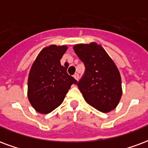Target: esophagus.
Segmentation results:
<instances>
[{
	"label": "esophagus",
	"instance_id": "34e87169",
	"mask_svg": "<svg viewBox=\"0 0 148 148\" xmlns=\"http://www.w3.org/2000/svg\"><path fill=\"white\" fill-rule=\"evenodd\" d=\"M74 77L77 81V80H78V77H79V75H78V74H77V73H76V74H74Z\"/></svg>",
	"mask_w": 148,
	"mask_h": 148
}]
</instances>
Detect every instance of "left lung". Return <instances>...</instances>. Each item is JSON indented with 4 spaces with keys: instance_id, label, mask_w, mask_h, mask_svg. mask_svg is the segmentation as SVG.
Listing matches in <instances>:
<instances>
[{
    "instance_id": "left-lung-1",
    "label": "left lung",
    "mask_w": 148,
    "mask_h": 148,
    "mask_svg": "<svg viewBox=\"0 0 148 148\" xmlns=\"http://www.w3.org/2000/svg\"><path fill=\"white\" fill-rule=\"evenodd\" d=\"M74 50L85 65V73L77 82L85 101L101 112H109L121 99V80L113 60L96 43L80 44Z\"/></svg>"
}]
</instances>
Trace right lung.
Wrapping results in <instances>:
<instances>
[{
    "mask_svg": "<svg viewBox=\"0 0 148 148\" xmlns=\"http://www.w3.org/2000/svg\"><path fill=\"white\" fill-rule=\"evenodd\" d=\"M66 49L64 45L45 48L31 66L28 77V99L39 113L49 114L58 108L71 85L77 83L60 63Z\"/></svg>",
    "mask_w": 148,
    "mask_h": 148,
    "instance_id": "1",
    "label": "right lung"
}]
</instances>
